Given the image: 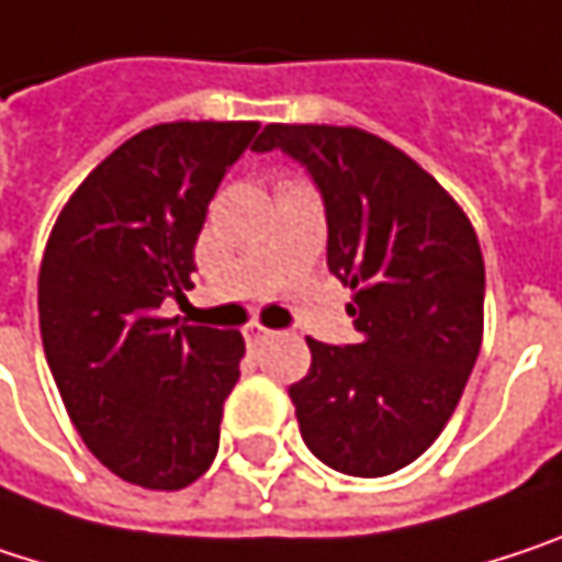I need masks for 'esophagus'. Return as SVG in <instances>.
I'll list each match as a JSON object with an SVG mask.
<instances>
[{"label": "esophagus", "mask_w": 562, "mask_h": 562, "mask_svg": "<svg viewBox=\"0 0 562 562\" xmlns=\"http://www.w3.org/2000/svg\"><path fill=\"white\" fill-rule=\"evenodd\" d=\"M278 333L274 329H268V326H261V323H248L246 326V339L248 346H265L268 339H274Z\"/></svg>", "instance_id": "1"}]
</instances>
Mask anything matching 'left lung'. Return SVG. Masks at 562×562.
Returning <instances> with one entry per match:
<instances>
[{
  "instance_id": "8db88e82",
  "label": "left lung",
  "mask_w": 562,
  "mask_h": 562,
  "mask_svg": "<svg viewBox=\"0 0 562 562\" xmlns=\"http://www.w3.org/2000/svg\"><path fill=\"white\" fill-rule=\"evenodd\" d=\"M326 203V265L352 291V346L307 339L291 385L304 443L346 475L379 479L420 457L453 417L479 359L485 261L457 200L391 142L356 125L271 122Z\"/></svg>"
}]
</instances>
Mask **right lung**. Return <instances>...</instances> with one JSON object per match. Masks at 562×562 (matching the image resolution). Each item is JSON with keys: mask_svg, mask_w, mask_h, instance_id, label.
I'll return each instance as SVG.
<instances>
[{"mask_svg": "<svg viewBox=\"0 0 562 562\" xmlns=\"http://www.w3.org/2000/svg\"><path fill=\"white\" fill-rule=\"evenodd\" d=\"M258 122H161L122 142L64 203L37 274L41 342L60 401L105 469L151 492L196 482L239 382V329L187 326L193 246Z\"/></svg>", "mask_w": 562, "mask_h": 562, "instance_id": "add662e5", "label": "right lung"}]
</instances>
